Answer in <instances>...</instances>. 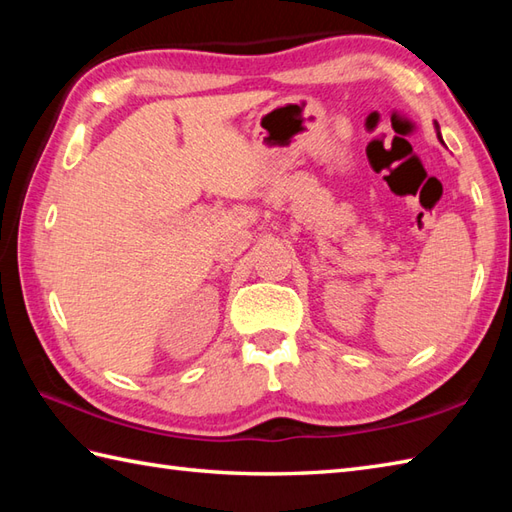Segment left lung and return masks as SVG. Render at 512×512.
<instances>
[{"label":"left lung","mask_w":512,"mask_h":512,"mask_svg":"<svg viewBox=\"0 0 512 512\" xmlns=\"http://www.w3.org/2000/svg\"><path fill=\"white\" fill-rule=\"evenodd\" d=\"M438 138H440V143H442V136H440V129H438Z\"/></svg>","instance_id":"left-lung-1"}]
</instances>
